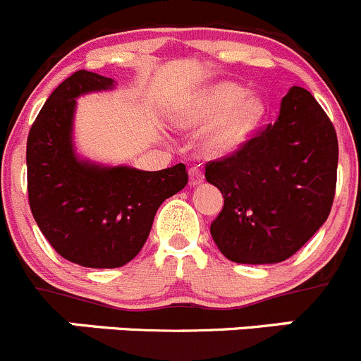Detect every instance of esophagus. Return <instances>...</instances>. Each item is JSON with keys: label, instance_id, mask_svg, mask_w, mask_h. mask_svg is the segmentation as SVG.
I'll use <instances>...</instances> for the list:
<instances>
[{"label": "esophagus", "instance_id": "esophagus-1", "mask_svg": "<svg viewBox=\"0 0 361 361\" xmlns=\"http://www.w3.org/2000/svg\"><path fill=\"white\" fill-rule=\"evenodd\" d=\"M203 182V170L200 166H191L189 169V184L198 185Z\"/></svg>", "mask_w": 361, "mask_h": 361}]
</instances>
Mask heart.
<instances>
[{"label": "heart", "instance_id": "heart-1", "mask_svg": "<svg viewBox=\"0 0 361 361\" xmlns=\"http://www.w3.org/2000/svg\"><path fill=\"white\" fill-rule=\"evenodd\" d=\"M265 114V103L247 94L235 82H221L192 96L179 112L182 126L198 128L212 124L202 138L209 154H224L237 149L255 130Z\"/></svg>", "mask_w": 361, "mask_h": 361}]
</instances>
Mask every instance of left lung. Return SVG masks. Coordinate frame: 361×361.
<instances>
[{
    "label": "left lung",
    "instance_id": "1",
    "mask_svg": "<svg viewBox=\"0 0 361 361\" xmlns=\"http://www.w3.org/2000/svg\"><path fill=\"white\" fill-rule=\"evenodd\" d=\"M337 161L334 124L307 89L293 85L276 123L233 154L207 163L205 179L224 198L210 224L219 251L249 265L293 256L330 214Z\"/></svg>",
    "mask_w": 361,
    "mask_h": 361
}]
</instances>
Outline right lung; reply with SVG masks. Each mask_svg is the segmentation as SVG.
<instances>
[{
  "label": "right lung",
  "instance_id": "add662e5",
  "mask_svg": "<svg viewBox=\"0 0 361 361\" xmlns=\"http://www.w3.org/2000/svg\"><path fill=\"white\" fill-rule=\"evenodd\" d=\"M112 87V78L75 71L49 96L27 135V198L35 221L58 255L89 269L131 262L144 247L159 205L188 184L182 163L144 172L75 154V99Z\"/></svg>",
  "mask_w": 361,
  "mask_h": 361
}]
</instances>
